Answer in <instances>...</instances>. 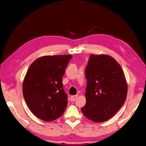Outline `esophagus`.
I'll return each mask as SVG.
<instances>
[{"label": "esophagus", "instance_id": "esophagus-1", "mask_svg": "<svg viewBox=\"0 0 146 146\" xmlns=\"http://www.w3.org/2000/svg\"><path fill=\"white\" fill-rule=\"evenodd\" d=\"M77 98H78V95L72 96L70 97V100H71V101H72V102L74 101V100H75L77 99Z\"/></svg>", "mask_w": 146, "mask_h": 146}]
</instances>
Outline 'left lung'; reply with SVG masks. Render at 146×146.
<instances>
[{"mask_svg":"<svg viewBox=\"0 0 146 146\" xmlns=\"http://www.w3.org/2000/svg\"><path fill=\"white\" fill-rule=\"evenodd\" d=\"M85 72L86 103L81 111L92 121H106L126 99L128 84L124 72L115 59L106 54H91Z\"/></svg>","mask_w":146,"mask_h":146,"instance_id":"8db88e82","label":"left lung"}]
</instances>
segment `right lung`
<instances>
[{
	"label": "right lung",
	"instance_id": "right-lung-1",
	"mask_svg": "<svg viewBox=\"0 0 146 146\" xmlns=\"http://www.w3.org/2000/svg\"><path fill=\"white\" fill-rule=\"evenodd\" d=\"M73 56L45 55L33 62L23 82V94L29 110L36 117L51 121L61 117L68 104L62 77Z\"/></svg>",
	"mask_w": 146,
	"mask_h": 146
}]
</instances>
